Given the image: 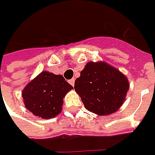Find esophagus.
<instances>
[{
	"instance_id": "esophagus-1",
	"label": "esophagus",
	"mask_w": 155,
	"mask_h": 155,
	"mask_svg": "<svg viewBox=\"0 0 155 155\" xmlns=\"http://www.w3.org/2000/svg\"><path fill=\"white\" fill-rule=\"evenodd\" d=\"M68 83L71 84V86H74L75 79H73V78H72V79H70V80L68 81Z\"/></svg>"
}]
</instances>
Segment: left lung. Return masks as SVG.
<instances>
[{
  "label": "left lung",
  "mask_w": 155,
  "mask_h": 155,
  "mask_svg": "<svg viewBox=\"0 0 155 155\" xmlns=\"http://www.w3.org/2000/svg\"><path fill=\"white\" fill-rule=\"evenodd\" d=\"M74 88L87 110L106 116L122 106L129 84L122 72L108 64L90 62L76 79Z\"/></svg>",
  "instance_id": "1"
}]
</instances>
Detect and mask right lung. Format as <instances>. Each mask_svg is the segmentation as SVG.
Here are the masks:
<instances>
[{"label": "right lung", "instance_id": "1", "mask_svg": "<svg viewBox=\"0 0 155 155\" xmlns=\"http://www.w3.org/2000/svg\"><path fill=\"white\" fill-rule=\"evenodd\" d=\"M71 89L63 76L43 71L25 87L22 97L33 115L49 119L60 113L63 98Z\"/></svg>", "mask_w": 155, "mask_h": 155}]
</instances>
